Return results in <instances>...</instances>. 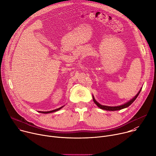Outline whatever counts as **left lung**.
Wrapping results in <instances>:
<instances>
[{"mask_svg":"<svg viewBox=\"0 0 156 156\" xmlns=\"http://www.w3.org/2000/svg\"><path fill=\"white\" fill-rule=\"evenodd\" d=\"M141 91V89L140 90V91L138 93V94L133 98V99H131L129 101L127 102L126 103L123 104V105H119V106H115V107H111V106H107V105H102L101 104H100L99 102H98L96 99H94V96H93V101L97 105L98 107H99L101 109H103V110H110V111H114V110H121V109H123V108H126L128 107V106H129L133 102H134L135 101V99L137 98V97L138 96L139 94L140 93Z\"/></svg>","mask_w":156,"mask_h":156,"instance_id":"8db88e82","label":"left lung"}]
</instances>
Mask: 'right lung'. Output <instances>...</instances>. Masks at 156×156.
Segmentation results:
<instances>
[{
	"instance_id": "obj_1",
	"label": "right lung",
	"mask_w": 156,
	"mask_h": 156,
	"mask_svg": "<svg viewBox=\"0 0 156 156\" xmlns=\"http://www.w3.org/2000/svg\"><path fill=\"white\" fill-rule=\"evenodd\" d=\"M63 106L60 107V108H58L57 109H55V110H51V111H48V112H41V111H39L40 113H42V114H49V113H52V112H56V111L57 110H59L60 109H61Z\"/></svg>"
}]
</instances>
